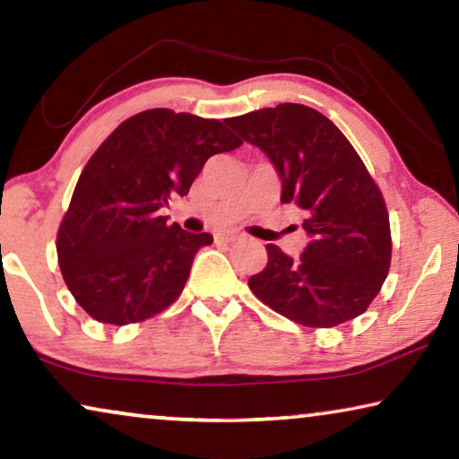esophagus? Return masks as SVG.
I'll return each instance as SVG.
<instances>
[{
	"instance_id": "34e87169",
	"label": "esophagus",
	"mask_w": 459,
	"mask_h": 459,
	"mask_svg": "<svg viewBox=\"0 0 459 459\" xmlns=\"http://www.w3.org/2000/svg\"><path fill=\"white\" fill-rule=\"evenodd\" d=\"M216 238H218V241H224V243H235V241H238V238H241V235H238V232H218Z\"/></svg>"
}]
</instances>
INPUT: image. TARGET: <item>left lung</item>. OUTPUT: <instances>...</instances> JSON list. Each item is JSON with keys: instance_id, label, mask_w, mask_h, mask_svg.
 Listing matches in <instances>:
<instances>
[{"instance_id": "left-lung-1", "label": "left lung", "mask_w": 459, "mask_h": 459, "mask_svg": "<svg viewBox=\"0 0 459 459\" xmlns=\"http://www.w3.org/2000/svg\"><path fill=\"white\" fill-rule=\"evenodd\" d=\"M279 174L282 204L303 212L309 241L299 257L268 243V264L249 279L257 299L312 328L366 312L386 279L391 229L385 199L350 141L325 114L279 103L229 118Z\"/></svg>"}]
</instances>
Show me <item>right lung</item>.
<instances>
[{"label":"right lung","instance_id":"right-lung-1","mask_svg":"<svg viewBox=\"0 0 459 459\" xmlns=\"http://www.w3.org/2000/svg\"><path fill=\"white\" fill-rule=\"evenodd\" d=\"M243 141L227 120L168 108L122 122L89 160L57 230L64 281L85 312L106 325H131L166 309L189 279L210 232L168 224L170 195H186L208 158Z\"/></svg>","mask_w":459,"mask_h":459}]
</instances>
